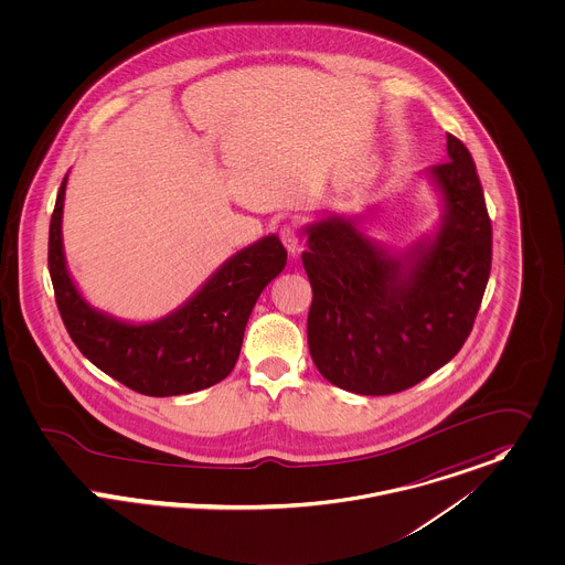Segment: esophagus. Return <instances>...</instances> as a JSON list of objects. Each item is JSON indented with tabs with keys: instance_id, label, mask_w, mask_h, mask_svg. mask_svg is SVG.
Instances as JSON below:
<instances>
[{
	"instance_id": "esophagus-1",
	"label": "esophagus",
	"mask_w": 565,
	"mask_h": 565,
	"mask_svg": "<svg viewBox=\"0 0 565 565\" xmlns=\"http://www.w3.org/2000/svg\"><path fill=\"white\" fill-rule=\"evenodd\" d=\"M279 241L284 243V247L290 253H297L299 247H301V236H299L297 227H292V225H284L279 230Z\"/></svg>"
}]
</instances>
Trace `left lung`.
Wrapping results in <instances>:
<instances>
[{
  "label": "left lung",
  "mask_w": 565,
  "mask_h": 565,
  "mask_svg": "<svg viewBox=\"0 0 565 565\" xmlns=\"http://www.w3.org/2000/svg\"><path fill=\"white\" fill-rule=\"evenodd\" d=\"M446 149L450 160L431 169L446 218L405 273L347 218L308 227L310 353L342 390L403 392L450 362L472 331L492 268V221L468 147L446 134Z\"/></svg>",
  "instance_id": "8db88e82"
}]
</instances>
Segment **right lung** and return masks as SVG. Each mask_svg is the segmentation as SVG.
<instances>
[{"mask_svg": "<svg viewBox=\"0 0 565 565\" xmlns=\"http://www.w3.org/2000/svg\"><path fill=\"white\" fill-rule=\"evenodd\" d=\"M64 186L50 221V275L64 327L99 371L147 396H178L223 381L236 366L259 292L286 266L277 236H266L225 262L189 303L158 322L127 324L90 310L64 266Z\"/></svg>", "mask_w": 565, "mask_h": 565, "instance_id": "right-lung-1", "label": "right lung"}]
</instances>
